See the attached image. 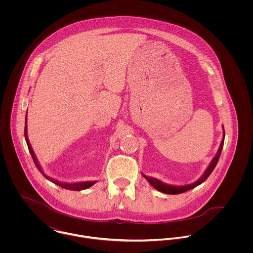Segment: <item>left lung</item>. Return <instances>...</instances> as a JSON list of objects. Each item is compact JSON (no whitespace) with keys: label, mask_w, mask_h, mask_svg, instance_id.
Listing matches in <instances>:
<instances>
[{"label":"left lung","mask_w":253,"mask_h":253,"mask_svg":"<svg viewBox=\"0 0 253 253\" xmlns=\"http://www.w3.org/2000/svg\"><path fill=\"white\" fill-rule=\"evenodd\" d=\"M224 138H225V131H224V126H223V139L221 141V144L220 147L217 151L216 155L214 156V158L212 159V161L211 162L210 166L208 167V169H206L205 173L196 181L192 184H188V185H184V186H175V185H169V184H166V183H163L162 181L157 179V178H154V177H149V176H146L144 174H142L144 176L145 179L148 181L155 189H157L158 191L162 192V193H165V194H169V195H177V194H181V193H184V192H187L199 185H201L203 182L208 179V177L211 174V172L213 171L214 168L216 167L217 162L219 160V157L221 155V152H222V148H223V145H224Z\"/></svg>","instance_id":"1"}]
</instances>
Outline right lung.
I'll use <instances>...</instances> for the list:
<instances>
[{"mask_svg":"<svg viewBox=\"0 0 253 253\" xmlns=\"http://www.w3.org/2000/svg\"><path fill=\"white\" fill-rule=\"evenodd\" d=\"M26 124H27V119L25 118L24 135H25V139H26V143H27V146H28V149H29L30 154H31V156H32V158H33V161H34V163H35V165H36L37 169H39V171H40L47 180L51 181L52 183H54V184H56V185H58V186L64 188V189H68V190H72V191L84 190V189H87V188H89L90 186H92L94 183H96V181H84V182H78V183H64V182H60V181L52 179V178L48 177L46 174H44L43 171H42V168H41V166H40V164H39V162H38V160H37L36 155H35V153H34L32 147H31V144H30V142H29L28 135H27V126H26Z\"/></svg>","mask_w":253,"mask_h":253,"instance_id":"right-lung-1","label":"right lung"}]
</instances>
